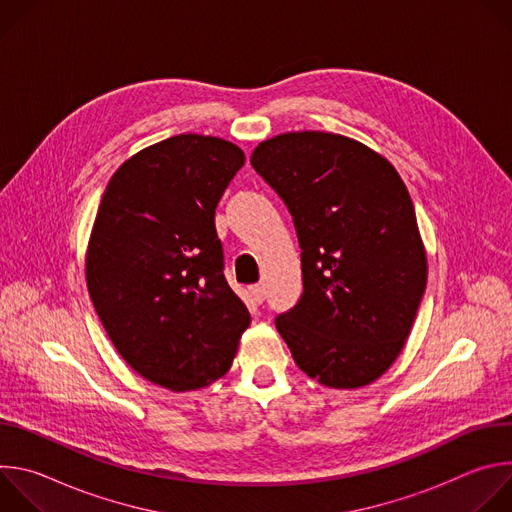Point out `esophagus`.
Wrapping results in <instances>:
<instances>
[{
	"label": "esophagus",
	"mask_w": 512,
	"mask_h": 512,
	"mask_svg": "<svg viewBox=\"0 0 512 512\" xmlns=\"http://www.w3.org/2000/svg\"><path fill=\"white\" fill-rule=\"evenodd\" d=\"M249 291H251V298L255 300V304H263L265 302L267 294H265V287L263 285H253Z\"/></svg>",
	"instance_id": "esophagus-1"
}]
</instances>
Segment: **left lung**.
<instances>
[{
  "mask_svg": "<svg viewBox=\"0 0 512 512\" xmlns=\"http://www.w3.org/2000/svg\"><path fill=\"white\" fill-rule=\"evenodd\" d=\"M253 168L283 198L302 247L304 294L275 326L324 387L377 381L405 346L427 283L407 186L356 139L289 131L261 141Z\"/></svg>",
  "mask_w": 512,
  "mask_h": 512,
  "instance_id": "obj_1",
  "label": "left lung"
}]
</instances>
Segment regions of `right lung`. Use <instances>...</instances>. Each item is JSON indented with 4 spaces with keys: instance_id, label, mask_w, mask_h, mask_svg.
<instances>
[{
    "instance_id": "1",
    "label": "right lung",
    "mask_w": 512,
    "mask_h": 512,
    "mask_svg": "<svg viewBox=\"0 0 512 512\" xmlns=\"http://www.w3.org/2000/svg\"><path fill=\"white\" fill-rule=\"evenodd\" d=\"M243 164L223 137H168L117 168L95 216L85 277L103 328L137 375L176 393L227 375L251 324L214 229Z\"/></svg>"
}]
</instances>
